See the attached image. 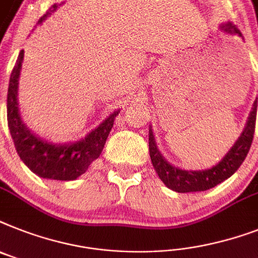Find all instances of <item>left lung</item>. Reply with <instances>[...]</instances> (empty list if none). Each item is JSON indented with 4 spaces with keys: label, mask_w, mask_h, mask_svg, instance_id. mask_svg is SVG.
Listing matches in <instances>:
<instances>
[{
    "label": "left lung",
    "mask_w": 258,
    "mask_h": 258,
    "mask_svg": "<svg viewBox=\"0 0 258 258\" xmlns=\"http://www.w3.org/2000/svg\"><path fill=\"white\" fill-rule=\"evenodd\" d=\"M220 29L225 31L227 34L238 35L241 37V31L238 30L236 25L232 22H225L220 25ZM257 99L253 103L252 111L248 116L246 124L242 130L241 135L234 142V144L228 151L219 163L211 167V168L202 169V171H189V169H181L179 167L172 165L168 160H165L163 154L159 150L156 139H155L152 125H150V134H148V144H150V156L151 162L154 165L155 171L158 173L165 187L169 189L185 194V192H202V190L211 189L216 187L217 184L223 183L224 180L231 177L238 167L246 158L249 148L252 146L253 135H254V127H256V115H257Z\"/></svg>",
    "instance_id": "1"
}]
</instances>
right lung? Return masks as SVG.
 Instances as JSON below:
<instances>
[{
	"mask_svg": "<svg viewBox=\"0 0 258 258\" xmlns=\"http://www.w3.org/2000/svg\"><path fill=\"white\" fill-rule=\"evenodd\" d=\"M63 4V2H62ZM54 4L38 21L42 24L51 13L58 9ZM24 62V50H21L12 75L8 90V125L14 142V147L21 160L27 165L31 172L39 177L50 180L78 179L87 171L90 164L99 158L103 151L114 120L120 110L112 111L98 127L91 130L85 138L71 143H53L35 135L21 118L18 106V85Z\"/></svg>",
	"mask_w": 258,
	"mask_h": 258,
	"instance_id": "obj_1",
	"label": "right lung"
}]
</instances>
